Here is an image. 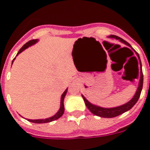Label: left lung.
Here are the masks:
<instances>
[{
    "label": "left lung",
    "mask_w": 150,
    "mask_h": 150,
    "mask_svg": "<svg viewBox=\"0 0 150 150\" xmlns=\"http://www.w3.org/2000/svg\"><path fill=\"white\" fill-rule=\"evenodd\" d=\"M109 38H112V39H116L118 40H120V42H122V43H124L125 45H126V46H129L132 49V47L131 46V45L129 44L128 43H127L126 41L124 40L123 39H122L120 37H117L116 35H110L108 37ZM135 52V53L137 55V58L139 59V63H140V80H139V84H138V87H137V89L135 92L134 95L133 96L131 100H129L128 102H127L126 104H122L121 106H119V107H110V108H105V107H99V106L95 105V104H91L87 100L83 95H82V97H83V100L85 101V104L86 105L87 108L91 111L94 115L98 116H100V117H103V118H112V117H116L117 116H120V115L122 114L124 112H125L126 111L129 110L130 109H132V107H134L137 101L138 100L139 98H140V93H141V91H142V88H143V83H144V75H143V72H142V65H141V62H140V56H139L138 53H137V52L134 50Z\"/></svg>",
    "instance_id": "1"
}]
</instances>
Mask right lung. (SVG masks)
<instances>
[{"mask_svg": "<svg viewBox=\"0 0 150 150\" xmlns=\"http://www.w3.org/2000/svg\"><path fill=\"white\" fill-rule=\"evenodd\" d=\"M38 40H31L28 41V43H26L24 45L22 46V48L19 50L18 52L17 53L16 56L18 55V54H20L22 52H23L24 50H25L26 49L28 48L29 46H32V45L35 44L36 43H38ZM16 59V58H15ZM15 59H13V62H12V64H13V62L15 60ZM67 92V88H66V90L63 92V94L62 95V97H61V104H60V108H59V111L55 113L54 116H51L50 118H46V119H41V120H28V121L30 122H34V123H47V122H52V121H55V120H58L62 115L64 114V97H65L66 94Z\"/></svg>", "mask_w": 150, "mask_h": 150, "instance_id": "1", "label": "right lung"}]
</instances>
